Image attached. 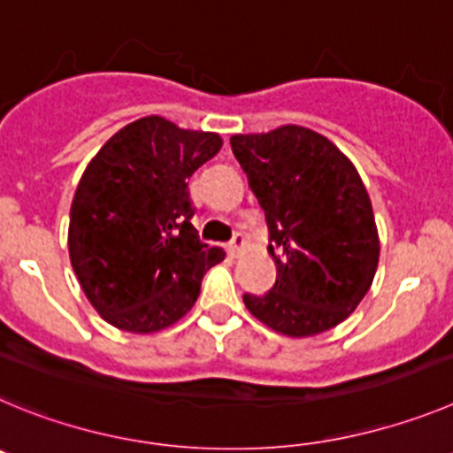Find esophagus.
I'll list each match as a JSON object with an SVG mask.
<instances>
[{
    "mask_svg": "<svg viewBox=\"0 0 453 453\" xmlns=\"http://www.w3.org/2000/svg\"><path fill=\"white\" fill-rule=\"evenodd\" d=\"M243 250H246V239H243L242 234H234V239L227 243V252H230L232 257H239Z\"/></svg>",
    "mask_w": 453,
    "mask_h": 453,
    "instance_id": "esophagus-1",
    "label": "esophagus"
}]
</instances>
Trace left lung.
<instances>
[{"label":"left lung","instance_id":"obj_1","mask_svg":"<svg viewBox=\"0 0 453 453\" xmlns=\"http://www.w3.org/2000/svg\"><path fill=\"white\" fill-rule=\"evenodd\" d=\"M232 153L266 214L275 284L246 293L248 311L284 336H316L343 323L372 284L379 234L352 162L304 126L232 135Z\"/></svg>","mask_w":453,"mask_h":453}]
</instances>
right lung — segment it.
Here are the masks:
<instances>
[{"label": "right lung", "mask_w": 453, "mask_h": 453, "mask_svg": "<svg viewBox=\"0 0 453 453\" xmlns=\"http://www.w3.org/2000/svg\"><path fill=\"white\" fill-rule=\"evenodd\" d=\"M217 133L150 115L124 126L92 157L69 210V259L92 307L117 329L153 334L196 303L223 248L191 226L187 180L217 156Z\"/></svg>", "instance_id": "add662e5"}]
</instances>
